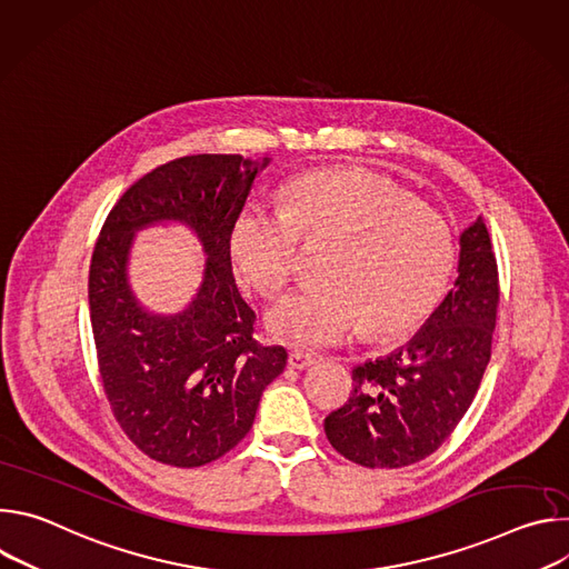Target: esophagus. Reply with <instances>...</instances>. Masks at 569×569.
I'll list each match as a JSON object with an SVG mask.
<instances>
[{"label":"esophagus","mask_w":569,"mask_h":569,"mask_svg":"<svg viewBox=\"0 0 569 569\" xmlns=\"http://www.w3.org/2000/svg\"><path fill=\"white\" fill-rule=\"evenodd\" d=\"M317 362V356L315 353H308V351H301V349H295V351H290V356H288V365L292 367V369H308V367H312Z\"/></svg>","instance_id":"1"}]
</instances>
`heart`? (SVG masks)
Masks as SVG:
<instances>
[{"mask_svg": "<svg viewBox=\"0 0 569 569\" xmlns=\"http://www.w3.org/2000/svg\"><path fill=\"white\" fill-rule=\"evenodd\" d=\"M299 236L333 240L323 283L283 297L268 329L297 347H338L367 323L371 336L415 331L443 297L457 261L450 224L396 184L360 169L308 173L283 191V209L248 207L231 229L236 270L266 297L295 270Z\"/></svg>", "mask_w": 569, "mask_h": 569, "instance_id": "1", "label": "heart"}]
</instances>
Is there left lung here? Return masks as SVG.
I'll return each instance as SVG.
<instances>
[{"mask_svg":"<svg viewBox=\"0 0 569 569\" xmlns=\"http://www.w3.org/2000/svg\"><path fill=\"white\" fill-rule=\"evenodd\" d=\"M500 288L491 236L477 216L459 236L455 288L415 338L353 369V393L323 419L331 446L367 468L432 455L457 428L491 360Z\"/></svg>","mask_w":569,"mask_h":569,"instance_id":"8db88e82","label":"left lung"}]
</instances>
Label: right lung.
I'll return each mask as SVG.
<instances>
[{
	"instance_id": "right-lung-1",
	"label": "right lung",
	"mask_w": 569,
	"mask_h": 569,
	"mask_svg": "<svg viewBox=\"0 0 569 569\" xmlns=\"http://www.w3.org/2000/svg\"><path fill=\"white\" fill-rule=\"evenodd\" d=\"M270 157L191 154L132 184L108 213L90 266V319L112 412L150 459L196 468L229 452L254 423L263 389L286 369L283 347L254 338L229 240L257 173ZM180 223L208 261L192 301L150 311L129 283L133 236Z\"/></svg>"
}]
</instances>
